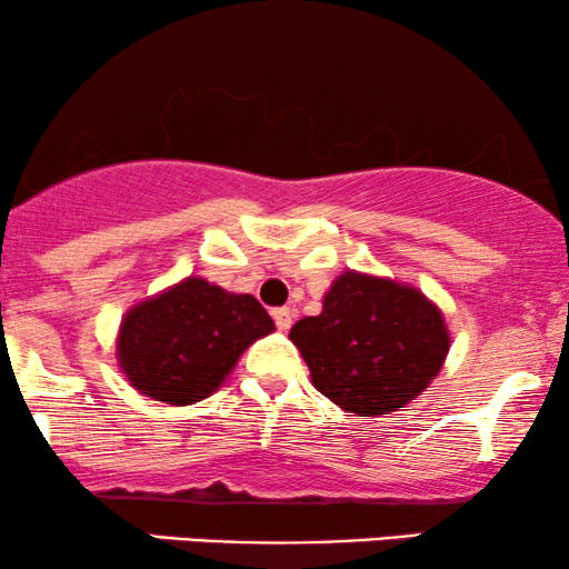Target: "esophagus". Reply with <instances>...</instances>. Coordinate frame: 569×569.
<instances>
[{"mask_svg": "<svg viewBox=\"0 0 569 569\" xmlns=\"http://www.w3.org/2000/svg\"><path fill=\"white\" fill-rule=\"evenodd\" d=\"M271 318H274L279 331H287L295 321V313L290 308H274V310H271Z\"/></svg>", "mask_w": 569, "mask_h": 569, "instance_id": "1", "label": "esophagus"}]
</instances>
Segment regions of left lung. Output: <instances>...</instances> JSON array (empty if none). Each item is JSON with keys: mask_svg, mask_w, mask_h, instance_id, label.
I'll return each instance as SVG.
<instances>
[{"mask_svg": "<svg viewBox=\"0 0 569 569\" xmlns=\"http://www.w3.org/2000/svg\"><path fill=\"white\" fill-rule=\"evenodd\" d=\"M313 386L352 417L391 415L415 401L446 362L438 306L393 279L345 271L323 310L290 329Z\"/></svg>", "mask_w": 569, "mask_h": 569, "instance_id": "1", "label": "left lung"}]
</instances>
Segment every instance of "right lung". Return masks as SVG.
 Here are the masks:
<instances>
[{
    "instance_id": "add662e5",
    "label": "right lung",
    "mask_w": 569,
    "mask_h": 569,
    "mask_svg": "<svg viewBox=\"0 0 569 569\" xmlns=\"http://www.w3.org/2000/svg\"><path fill=\"white\" fill-rule=\"evenodd\" d=\"M274 321L253 295L189 277L123 316L116 357L139 393L189 407L217 391Z\"/></svg>"
}]
</instances>
